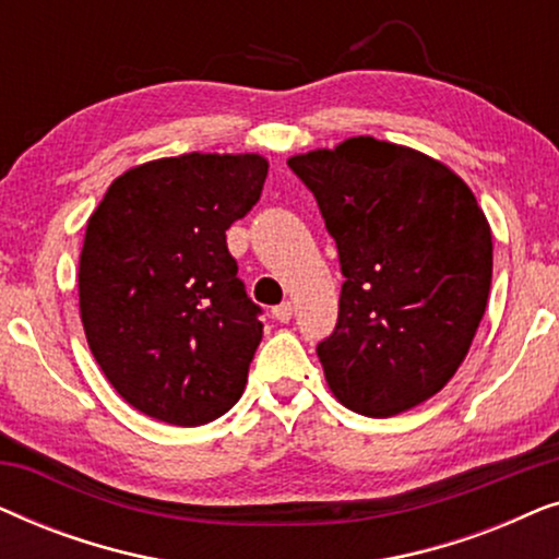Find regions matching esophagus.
<instances>
[{
    "mask_svg": "<svg viewBox=\"0 0 559 559\" xmlns=\"http://www.w3.org/2000/svg\"><path fill=\"white\" fill-rule=\"evenodd\" d=\"M272 318L280 320V323H289V318H293V305L282 302L277 308H272Z\"/></svg>",
    "mask_w": 559,
    "mask_h": 559,
    "instance_id": "obj_1",
    "label": "esophagus"
}]
</instances>
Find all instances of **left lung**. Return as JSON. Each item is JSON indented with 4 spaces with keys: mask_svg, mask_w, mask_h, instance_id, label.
<instances>
[{
    "mask_svg": "<svg viewBox=\"0 0 559 559\" xmlns=\"http://www.w3.org/2000/svg\"><path fill=\"white\" fill-rule=\"evenodd\" d=\"M316 195L341 272L338 323L318 343L328 386L369 417L417 407L453 379L491 289V228L438 159L354 136L287 159Z\"/></svg>",
    "mask_w": 559,
    "mask_h": 559,
    "instance_id": "8db88e82",
    "label": "left lung"
}]
</instances>
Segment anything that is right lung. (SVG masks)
I'll return each instance as SVG.
<instances>
[{"instance_id": "obj_1", "label": "right lung", "mask_w": 559, "mask_h": 559, "mask_svg": "<svg viewBox=\"0 0 559 559\" xmlns=\"http://www.w3.org/2000/svg\"><path fill=\"white\" fill-rule=\"evenodd\" d=\"M266 159L190 152L132 167L91 213L79 264L91 354L134 409L195 427L226 415L262 341L226 231L262 195Z\"/></svg>"}]
</instances>
